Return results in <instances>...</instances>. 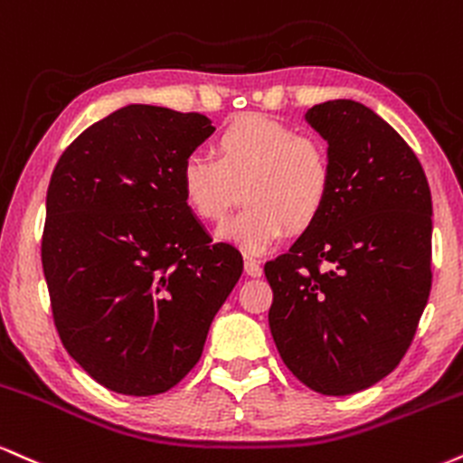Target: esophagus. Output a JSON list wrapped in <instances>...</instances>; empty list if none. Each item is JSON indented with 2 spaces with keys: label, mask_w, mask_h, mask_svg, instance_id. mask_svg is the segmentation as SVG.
Segmentation results:
<instances>
[{
  "label": "esophagus",
  "mask_w": 463,
  "mask_h": 463,
  "mask_svg": "<svg viewBox=\"0 0 463 463\" xmlns=\"http://www.w3.org/2000/svg\"><path fill=\"white\" fill-rule=\"evenodd\" d=\"M244 270H247L249 277H260V275H262V264H260L258 260L247 258V260H244Z\"/></svg>",
  "instance_id": "obj_1"
}]
</instances>
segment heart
Wrapping results in <instances>:
<instances>
[{
    "label": "heart",
    "mask_w": 463,
    "mask_h": 463,
    "mask_svg": "<svg viewBox=\"0 0 463 463\" xmlns=\"http://www.w3.org/2000/svg\"><path fill=\"white\" fill-rule=\"evenodd\" d=\"M179 190L203 222L225 221L242 193L247 208L219 236L247 253H262L286 230L301 233L317 225L334 190V165L318 136L247 112L221 125L212 157L193 154L182 162Z\"/></svg>",
    "instance_id": "heart-1"
}]
</instances>
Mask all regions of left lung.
I'll return each mask as SVG.
<instances>
[{
	"label": "left lung",
	"mask_w": 463,
	"mask_h": 463,
	"mask_svg": "<svg viewBox=\"0 0 463 463\" xmlns=\"http://www.w3.org/2000/svg\"><path fill=\"white\" fill-rule=\"evenodd\" d=\"M329 143L334 190L295 247L264 264L270 334L301 383L327 396L371 388L414 340L431 292V190L411 146L371 108L306 114Z\"/></svg>",
	"instance_id": "8db88e82"
}]
</instances>
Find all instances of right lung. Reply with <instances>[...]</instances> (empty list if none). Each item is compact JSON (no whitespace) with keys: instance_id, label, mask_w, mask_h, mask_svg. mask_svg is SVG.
Here are the masks:
<instances>
[{"instance_id":"1","label":"right lung","mask_w":463,"mask_h":463,"mask_svg":"<svg viewBox=\"0 0 463 463\" xmlns=\"http://www.w3.org/2000/svg\"><path fill=\"white\" fill-rule=\"evenodd\" d=\"M212 129L199 112L128 106L53 166L41 241L53 325L112 392L175 388L242 275V255L212 242L179 190L182 162Z\"/></svg>"}]
</instances>
